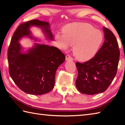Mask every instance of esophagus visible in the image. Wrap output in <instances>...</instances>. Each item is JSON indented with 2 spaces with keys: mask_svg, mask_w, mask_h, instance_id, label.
<instances>
[{
  "mask_svg": "<svg viewBox=\"0 0 125 125\" xmlns=\"http://www.w3.org/2000/svg\"><path fill=\"white\" fill-rule=\"evenodd\" d=\"M65 60L66 61H68V60H73V58L69 54H68L66 55L65 56Z\"/></svg>",
  "mask_w": 125,
  "mask_h": 125,
  "instance_id": "esophagus-1",
  "label": "esophagus"
}]
</instances>
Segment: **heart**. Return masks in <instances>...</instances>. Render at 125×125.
<instances>
[{"mask_svg":"<svg viewBox=\"0 0 125 125\" xmlns=\"http://www.w3.org/2000/svg\"><path fill=\"white\" fill-rule=\"evenodd\" d=\"M63 35H56V40L64 48L74 44L73 54L81 61H86L94 57L103 40L102 33L86 23L69 24L63 28Z\"/></svg>","mask_w":125,"mask_h":125,"instance_id":"heart-1","label":"heart"}]
</instances>
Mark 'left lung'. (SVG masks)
<instances>
[{
	"mask_svg": "<svg viewBox=\"0 0 125 125\" xmlns=\"http://www.w3.org/2000/svg\"><path fill=\"white\" fill-rule=\"evenodd\" d=\"M105 41L94 56L84 63H76V86L84 94L94 95L107 90L117 73L120 57L119 45L111 31L103 27Z\"/></svg>",
	"mask_w": 125,
	"mask_h": 125,
	"instance_id": "1",
	"label": "left lung"
}]
</instances>
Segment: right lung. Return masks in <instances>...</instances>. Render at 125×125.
Segmentation results:
<instances>
[{
	"label": "right lung",
	"mask_w": 125,
	"mask_h": 125,
	"mask_svg": "<svg viewBox=\"0 0 125 125\" xmlns=\"http://www.w3.org/2000/svg\"><path fill=\"white\" fill-rule=\"evenodd\" d=\"M36 26L43 29L48 38L53 39L49 23L34 19L21 23L14 31L8 49L9 73L18 87L26 94L41 95L54 88L56 71L64 62V54L57 48L35 44L27 53L21 52L18 41L24 36H31L30 27Z\"/></svg>",
	"instance_id": "right-lung-1"
}]
</instances>
